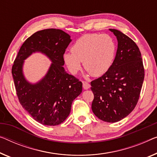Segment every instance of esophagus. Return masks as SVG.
Masks as SVG:
<instances>
[{
	"label": "esophagus",
	"mask_w": 157,
	"mask_h": 157,
	"mask_svg": "<svg viewBox=\"0 0 157 157\" xmlns=\"http://www.w3.org/2000/svg\"><path fill=\"white\" fill-rule=\"evenodd\" d=\"M82 86L85 90H88V89L90 87V85L87 82L82 81Z\"/></svg>",
	"instance_id": "1"
}]
</instances>
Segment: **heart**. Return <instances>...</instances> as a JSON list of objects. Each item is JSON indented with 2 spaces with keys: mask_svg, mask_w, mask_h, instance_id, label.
Returning a JSON list of instances; mask_svg holds the SVG:
<instances>
[{
  "mask_svg": "<svg viewBox=\"0 0 157 157\" xmlns=\"http://www.w3.org/2000/svg\"><path fill=\"white\" fill-rule=\"evenodd\" d=\"M72 53L64 54V60L72 73L81 68V62L93 77L109 71L116 55V44L108 34H89L79 37L72 46Z\"/></svg>",
  "mask_w": 157,
  "mask_h": 157,
  "instance_id": "b5f03b06",
  "label": "heart"
}]
</instances>
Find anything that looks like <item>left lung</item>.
Here are the masks:
<instances>
[{
	"label": "left lung",
	"instance_id": "8db88e82",
	"mask_svg": "<svg viewBox=\"0 0 157 157\" xmlns=\"http://www.w3.org/2000/svg\"><path fill=\"white\" fill-rule=\"evenodd\" d=\"M118 40L113 64L101 77L91 82L92 109L100 120L115 123L133 111L139 100L144 78L140 49L127 35L110 29Z\"/></svg>",
	"mask_w": 157,
	"mask_h": 157
}]
</instances>
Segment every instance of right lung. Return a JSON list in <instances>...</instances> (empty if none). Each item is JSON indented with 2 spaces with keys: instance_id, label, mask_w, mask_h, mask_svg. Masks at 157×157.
I'll use <instances>...</instances> for the list:
<instances>
[{
  "instance_id": "right-lung-1",
  "label": "right lung",
  "mask_w": 157,
  "mask_h": 157,
  "mask_svg": "<svg viewBox=\"0 0 157 157\" xmlns=\"http://www.w3.org/2000/svg\"><path fill=\"white\" fill-rule=\"evenodd\" d=\"M72 40L60 29H46L35 32L20 48L12 67L19 101L35 121L42 125L62 123L71 113L72 103L82 90V83L65 71L63 55ZM41 52L52 61L45 77L36 84L25 79L24 60L32 52Z\"/></svg>"
}]
</instances>
